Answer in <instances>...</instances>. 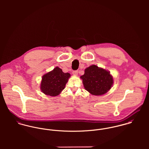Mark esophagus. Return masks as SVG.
<instances>
[{"instance_id":"esophagus-1","label":"esophagus","mask_w":149,"mask_h":149,"mask_svg":"<svg viewBox=\"0 0 149 149\" xmlns=\"http://www.w3.org/2000/svg\"><path fill=\"white\" fill-rule=\"evenodd\" d=\"M72 74H73V75H75V76L77 75V74H78V70H73V71L72 72Z\"/></svg>"}]
</instances>
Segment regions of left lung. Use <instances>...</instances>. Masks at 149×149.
<instances>
[{
  "instance_id": "1",
  "label": "left lung",
  "mask_w": 149,
  "mask_h": 149,
  "mask_svg": "<svg viewBox=\"0 0 149 149\" xmlns=\"http://www.w3.org/2000/svg\"><path fill=\"white\" fill-rule=\"evenodd\" d=\"M80 77L85 89L94 95L106 93L113 84V79L110 73L95 65L85 69L84 74Z\"/></svg>"
}]
</instances>
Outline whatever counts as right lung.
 Returning <instances> with one entry per match:
<instances>
[{
    "label": "right lung",
    "instance_id": "right-lung-1",
    "mask_svg": "<svg viewBox=\"0 0 149 149\" xmlns=\"http://www.w3.org/2000/svg\"><path fill=\"white\" fill-rule=\"evenodd\" d=\"M70 76L69 73H64L61 69L56 67L43 76L41 84L43 93L51 96L58 95L64 89Z\"/></svg>",
    "mask_w": 149,
    "mask_h": 149
}]
</instances>
